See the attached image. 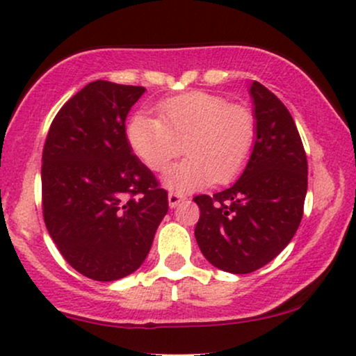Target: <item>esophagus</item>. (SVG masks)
<instances>
[{"mask_svg":"<svg viewBox=\"0 0 356 356\" xmlns=\"http://www.w3.org/2000/svg\"><path fill=\"white\" fill-rule=\"evenodd\" d=\"M168 200H169V207L175 208L179 205V203L184 200V195H182V193H177V192H170Z\"/></svg>","mask_w":356,"mask_h":356,"instance_id":"obj_1","label":"esophagus"}]
</instances>
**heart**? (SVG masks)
<instances>
[{
	"label": "heart",
	"mask_w": 356,
	"mask_h": 356,
	"mask_svg": "<svg viewBox=\"0 0 356 356\" xmlns=\"http://www.w3.org/2000/svg\"><path fill=\"white\" fill-rule=\"evenodd\" d=\"M158 113L131 118L129 141L151 170H163L184 148L187 158L164 174L170 188L188 192L211 181L231 182L252 154L257 120L245 106L213 92L191 91L165 99Z\"/></svg>",
	"instance_id": "b5f03b06"
}]
</instances>
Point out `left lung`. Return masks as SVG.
Wrapping results in <instances>:
<instances>
[{
	"label": "left lung",
	"instance_id": "1",
	"mask_svg": "<svg viewBox=\"0 0 356 356\" xmlns=\"http://www.w3.org/2000/svg\"><path fill=\"white\" fill-rule=\"evenodd\" d=\"M257 136L233 187L197 195L195 239L216 268L250 273L273 260L295 236L307 191V159L296 123L280 99L250 86Z\"/></svg>",
	"mask_w": 356,
	"mask_h": 356
}]
</instances>
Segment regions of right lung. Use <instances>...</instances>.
I'll return each mask as SVG.
<instances>
[{"mask_svg":"<svg viewBox=\"0 0 356 356\" xmlns=\"http://www.w3.org/2000/svg\"><path fill=\"white\" fill-rule=\"evenodd\" d=\"M143 86L89 83L56 113L42 153L50 238L74 270L113 282L143 264L168 192L131 153L125 118Z\"/></svg>","mask_w":356,"mask_h":356,"instance_id":"obj_1","label":"right lung"}]
</instances>
